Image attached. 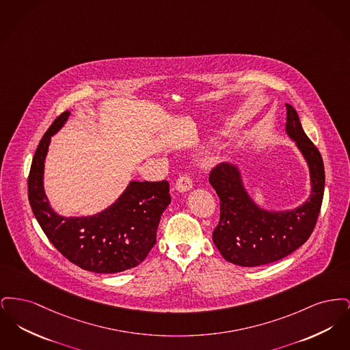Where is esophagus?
Masks as SVG:
<instances>
[{
    "label": "esophagus",
    "instance_id": "esophagus-1",
    "mask_svg": "<svg viewBox=\"0 0 350 350\" xmlns=\"http://www.w3.org/2000/svg\"><path fill=\"white\" fill-rule=\"evenodd\" d=\"M191 187H193V180H191V177H190L187 173L181 174V176L178 177L177 183H176V189H177L178 191L183 193V191H189Z\"/></svg>",
    "mask_w": 350,
    "mask_h": 350
}]
</instances>
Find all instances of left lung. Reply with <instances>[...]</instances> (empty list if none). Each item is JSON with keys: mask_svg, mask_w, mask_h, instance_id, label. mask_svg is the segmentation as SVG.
I'll list each match as a JSON object with an SVG mask.
<instances>
[{"mask_svg": "<svg viewBox=\"0 0 350 350\" xmlns=\"http://www.w3.org/2000/svg\"><path fill=\"white\" fill-rule=\"evenodd\" d=\"M287 107V135L297 142L310 167L311 196L290 211L261 210L245 191L239 169L219 164L208 181L220 200V219L213 241L220 254L239 267H261L278 261L303 245L317 226L324 196V164L321 154L304 133L298 113Z\"/></svg>", "mask_w": 350, "mask_h": 350, "instance_id": "left-lung-1", "label": "left lung"}]
</instances>
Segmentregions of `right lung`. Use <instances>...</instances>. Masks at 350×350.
Segmentation results:
<instances>
[{
    "instance_id": "add662e5",
    "label": "right lung",
    "mask_w": 350,
    "mask_h": 350,
    "mask_svg": "<svg viewBox=\"0 0 350 350\" xmlns=\"http://www.w3.org/2000/svg\"><path fill=\"white\" fill-rule=\"evenodd\" d=\"M68 117L64 111L53 120L35 150L27 181L33 215L52 245L83 270L110 274L137 267L156 244L160 217L170 203L169 183L133 181L114 204L97 215H57L44 194L43 170L51 136Z\"/></svg>"
}]
</instances>
